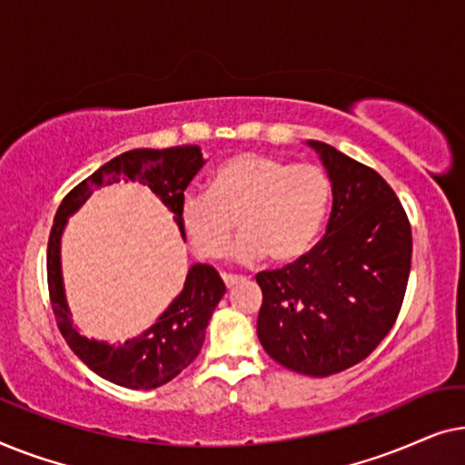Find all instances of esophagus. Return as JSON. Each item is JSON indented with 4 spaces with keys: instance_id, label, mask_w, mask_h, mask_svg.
<instances>
[{
    "instance_id": "obj_1",
    "label": "esophagus",
    "mask_w": 465,
    "mask_h": 465,
    "mask_svg": "<svg viewBox=\"0 0 465 465\" xmlns=\"http://www.w3.org/2000/svg\"><path fill=\"white\" fill-rule=\"evenodd\" d=\"M222 279H224V283H226L228 290L234 288V285L243 282V277H239V275H228V272H224V275H222Z\"/></svg>"
}]
</instances>
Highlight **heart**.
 Instances as JSON below:
<instances>
[{"label": "heart", "instance_id": "heart-1", "mask_svg": "<svg viewBox=\"0 0 465 465\" xmlns=\"http://www.w3.org/2000/svg\"><path fill=\"white\" fill-rule=\"evenodd\" d=\"M330 205V180L315 164L245 152L209 175V193L188 190L180 201V222L201 258H218L234 220L241 237L231 245L239 262L269 253L292 262L313 247Z\"/></svg>", "mask_w": 465, "mask_h": 465}]
</instances>
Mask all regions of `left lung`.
I'll use <instances>...</instances> for the list:
<instances>
[{
  "mask_svg": "<svg viewBox=\"0 0 465 465\" xmlns=\"http://www.w3.org/2000/svg\"><path fill=\"white\" fill-rule=\"evenodd\" d=\"M332 186L323 239L294 264L258 272V339L290 371L330 377L374 351L402 307L412 237L377 171L332 145L307 142Z\"/></svg>",
  "mask_w": 465,
  "mask_h": 465,
  "instance_id": "1",
  "label": "left lung"
}]
</instances>
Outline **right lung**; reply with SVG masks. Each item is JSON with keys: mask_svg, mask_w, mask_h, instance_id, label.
Here are the masks:
<instances>
[{"mask_svg": "<svg viewBox=\"0 0 465 465\" xmlns=\"http://www.w3.org/2000/svg\"><path fill=\"white\" fill-rule=\"evenodd\" d=\"M205 164L199 145H175L164 150H129L99 167L91 177L78 183L56 209L48 239L46 269L50 302L63 339L72 351L112 383L129 390H156L175 379L199 355L205 330L215 307L224 296L226 285L218 271L209 264H193L186 282L167 309L156 317L148 330L124 342L88 339L74 326L69 311L61 266V239L72 215L84 205L94 190L114 182H139L154 193L173 213V222L186 241L180 222V201L183 190Z\"/></svg>", "mask_w": 465, "mask_h": 465, "instance_id": "1", "label": "right lung"}]
</instances>
